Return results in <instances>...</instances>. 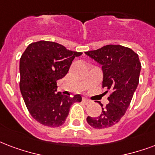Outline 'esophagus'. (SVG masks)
Here are the masks:
<instances>
[{
  "mask_svg": "<svg viewBox=\"0 0 155 155\" xmlns=\"http://www.w3.org/2000/svg\"><path fill=\"white\" fill-rule=\"evenodd\" d=\"M83 101H84V102L85 104H88V103H90L92 101H91V100H89V99L86 98V97H84V98H83Z\"/></svg>",
  "mask_w": 155,
  "mask_h": 155,
  "instance_id": "34e87169",
  "label": "esophagus"
}]
</instances>
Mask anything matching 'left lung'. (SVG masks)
Masks as SVG:
<instances>
[{
  "instance_id": "1",
  "label": "left lung",
  "mask_w": 155,
  "mask_h": 155,
  "mask_svg": "<svg viewBox=\"0 0 155 155\" xmlns=\"http://www.w3.org/2000/svg\"><path fill=\"white\" fill-rule=\"evenodd\" d=\"M85 54L102 66V88L110 93L109 103L101 114L88 116L87 122L98 129L111 127L124 115L137 89L141 68L139 57L133 49L120 45H107Z\"/></svg>"
}]
</instances>
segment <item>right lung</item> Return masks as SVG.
<instances>
[{
	"instance_id": "1",
	"label": "right lung",
	"mask_w": 155,
	"mask_h": 155,
	"mask_svg": "<svg viewBox=\"0 0 155 155\" xmlns=\"http://www.w3.org/2000/svg\"><path fill=\"white\" fill-rule=\"evenodd\" d=\"M80 52L68 50L60 44L40 41L28 46L20 58V91L26 106L37 122L48 127L62 126L70 107L82 97L55 93L57 81L67 75Z\"/></svg>"
}]
</instances>
